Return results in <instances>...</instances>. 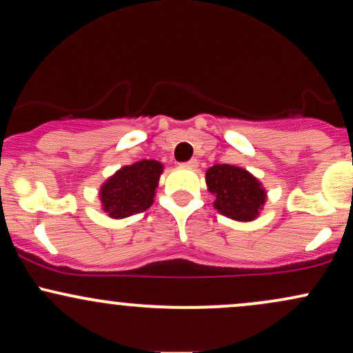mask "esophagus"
I'll use <instances>...</instances> for the list:
<instances>
[{
    "label": "esophagus",
    "mask_w": 353,
    "mask_h": 353,
    "mask_svg": "<svg viewBox=\"0 0 353 353\" xmlns=\"http://www.w3.org/2000/svg\"><path fill=\"white\" fill-rule=\"evenodd\" d=\"M197 164H199V163H197L196 157H192V159H189L188 163H184L185 168H197Z\"/></svg>",
    "instance_id": "1"
}]
</instances>
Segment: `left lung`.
Returning <instances> with one entry per match:
<instances>
[{"label": "left lung", "mask_w": 353, "mask_h": 353, "mask_svg": "<svg viewBox=\"0 0 353 353\" xmlns=\"http://www.w3.org/2000/svg\"><path fill=\"white\" fill-rule=\"evenodd\" d=\"M205 182L210 192L216 194V209L234 221H252L265 202L259 181L236 165H212L205 172Z\"/></svg>", "instance_id": "8db88e82"}]
</instances>
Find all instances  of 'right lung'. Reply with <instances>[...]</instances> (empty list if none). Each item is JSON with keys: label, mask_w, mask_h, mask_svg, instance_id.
<instances>
[{"label": "right lung", "mask_w": 353, "mask_h": 353, "mask_svg": "<svg viewBox=\"0 0 353 353\" xmlns=\"http://www.w3.org/2000/svg\"><path fill=\"white\" fill-rule=\"evenodd\" d=\"M161 172L163 164L148 159L117 171L101 188L104 212L114 219H123L151 208Z\"/></svg>", "instance_id": "add662e5"}]
</instances>
